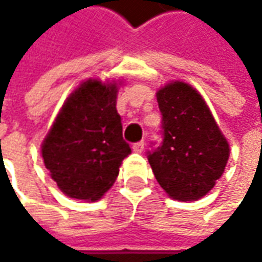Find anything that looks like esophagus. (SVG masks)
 Here are the masks:
<instances>
[{
  "mask_svg": "<svg viewBox=\"0 0 262 262\" xmlns=\"http://www.w3.org/2000/svg\"><path fill=\"white\" fill-rule=\"evenodd\" d=\"M144 146H146V144H144V142L135 143V144H133V151H135V153L142 154L143 151H144Z\"/></svg>",
  "mask_w": 262,
  "mask_h": 262,
  "instance_id": "34e87169",
  "label": "esophagus"
}]
</instances>
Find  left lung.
<instances>
[{"label": "left lung", "instance_id": "8db88e82", "mask_svg": "<svg viewBox=\"0 0 262 262\" xmlns=\"http://www.w3.org/2000/svg\"><path fill=\"white\" fill-rule=\"evenodd\" d=\"M163 115V144L148 153L156 180L176 201L203 198L225 172L229 142L202 95L184 81H171L156 94Z\"/></svg>", "mask_w": 262, "mask_h": 262}]
</instances>
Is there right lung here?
Here are the masks:
<instances>
[{
  "label": "right lung",
  "mask_w": 262,
  "mask_h": 262,
  "mask_svg": "<svg viewBox=\"0 0 262 262\" xmlns=\"http://www.w3.org/2000/svg\"><path fill=\"white\" fill-rule=\"evenodd\" d=\"M120 84L119 80L82 81L64 101L43 140L45 167L69 198L101 199L132 153L116 111Z\"/></svg>",
  "instance_id": "add662e5"
}]
</instances>
